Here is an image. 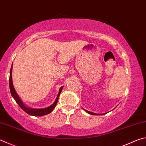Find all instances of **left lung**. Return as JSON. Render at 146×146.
<instances>
[{
  "instance_id": "left-lung-1",
  "label": "left lung",
  "mask_w": 146,
  "mask_h": 146,
  "mask_svg": "<svg viewBox=\"0 0 146 146\" xmlns=\"http://www.w3.org/2000/svg\"><path fill=\"white\" fill-rule=\"evenodd\" d=\"M84 111H85L87 112L88 113H89V114L93 115H104V114H105V113H104V114H97V113H93V112L89 111H87V110H84Z\"/></svg>"
}]
</instances>
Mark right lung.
<instances>
[{
  "instance_id": "right-lung-1",
  "label": "right lung",
  "mask_w": 146,
  "mask_h": 146,
  "mask_svg": "<svg viewBox=\"0 0 146 146\" xmlns=\"http://www.w3.org/2000/svg\"><path fill=\"white\" fill-rule=\"evenodd\" d=\"M12 69H13V64H12L11 65V70H10V75H9V89H10L11 96L13 97L15 100L16 101V102L18 104V105L20 106V107L23 109L26 113H28V115L35 116V117H42V116L46 115L47 114L50 113L51 112H52V111L54 110V108H55L56 104H57L58 97L59 96H60V94L61 93L62 90L63 86H62V87H60V88L59 89V91H58L57 97H56L55 101L54 102V103L52 105H51L48 108H43V109H35V108H29L24 104V102H23V100L21 99V98H20L18 94L17 93L15 90L14 86L13 84V80H12Z\"/></svg>"
}]
</instances>
